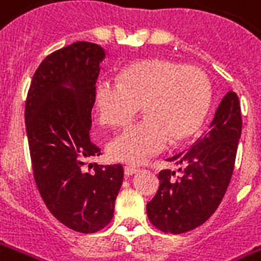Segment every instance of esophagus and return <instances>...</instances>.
<instances>
[{
    "mask_svg": "<svg viewBox=\"0 0 261 261\" xmlns=\"http://www.w3.org/2000/svg\"><path fill=\"white\" fill-rule=\"evenodd\" d=\"M137 171H138V169L134 168V167H130V165H128V167H125V168H124V172H125V175H127V176H130V175L136 174Z\"/></svg>",
    "mask_w": 261,
    "mask_h": 261,
    "instance_id": "1",
    "label": "esophagus"
}]
</instances>
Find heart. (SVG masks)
Instances as JSON below:
<instances>
[{
  "label": "heart",
  "instance_id": "1",
  "mask_svg": "<svg viewBox=\"0 0 261 261\" xmlns=\"http://www.w3.org/2000/svg\"><path fill=\"white\" fill-rule=\"evenodd\" d=\"M211 100V82L202 69L165 59L136 62L121 70L118 82L101 80L94 89V107L103 125H125L141 107L143 121L107 145L113 160L133 165L158 154L168 140L178 144L194 136L206 118Z\"/></svg>",
  "mask_w": 261,
  "mask_h": 261
}]
</instances>
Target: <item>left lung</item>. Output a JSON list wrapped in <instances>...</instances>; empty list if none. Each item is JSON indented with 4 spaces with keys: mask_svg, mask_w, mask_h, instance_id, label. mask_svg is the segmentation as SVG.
Instances as JSON below:
<instances>
[{
    "mask_svg": "<svg viewBox=\"0 0 261 261\" xmlns=\"http://www.w3.org/2000/svg\"><path fill=\"white\" fill-rule=\"evenodd\" d=\"M242 114L238 94L227 92L211 125L191 148L171 156L181 175L164 169L160 187L147 203L149 222L165 233L189 232L205 223L218 209L232 178Z\"/></svg>",
    "mask_w": 261,
    "mask_h": 261,
    "instance_id": "obj_1",
    "label": "left lung"
}]
</instances>
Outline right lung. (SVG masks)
<instances>
[{"mask_svg": "<svg viewBox=\"0 0 261 261\" xmlns=\"http://www.w3.org/2000/svg\"><path fill=\"white\" fill-rule=\"evenodd\" d=\"M105 49L74 42L46 56L31 82L25 125L36 187L56 219L80 233L110 223L124 169L87 161L100 155L90 140L94 89Z\"/></svg>", "mask_w": 261, "mask_h": 261, "instance_id": "obj_1", "label": "right lung"}]
</instances>
